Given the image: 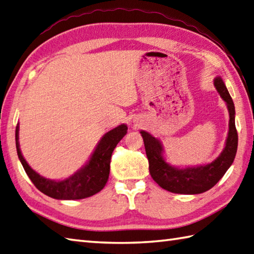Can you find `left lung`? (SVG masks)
<instances>
[{"label": "left lung", "mask_w": 254, "mask_h": 254, "mask_svg": "<svg viewBox=\"0 0 254 254\" xmlns=\"http://www.w3.org/2000/svg\"><path fill=\"white\" fill-rule=\"evenodd\" d=\"M214 86L226 102L229 112V130L223 152L212 163L191 167H176L167 163L165 149L160 139L141 130L146 150L149 174L157 185L165 190L178 194H199L212 189L222 179L236 157L238 147V134L235 124V105L223 78H214Z\"/></svg>", "instance_id": "1"}]
</instances>
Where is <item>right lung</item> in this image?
<instances>
[{"label": "right lung", "instance_id": "right-lung-1", "mask_svg": "<svg viewBox=\"0 0 254 254\" xmlns=\"http://www.w3.org/2000/svg\"><path fill=\"white\" fill-rule=\"evenodd\" d=\"M127 133V124H120L107 132L96 145L87 163L75 171L72 176L62 180L47 179L28 165L19 147V124L16 127L15 132L16 149L27 176L38 190L57 199H80L94 195L104 189L109 178L110 160L113 149Z\"/></svg>", "mask_w": 254, "mask_h": 254}]
</instances>
